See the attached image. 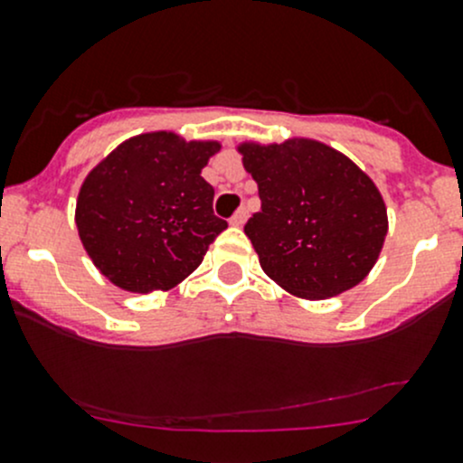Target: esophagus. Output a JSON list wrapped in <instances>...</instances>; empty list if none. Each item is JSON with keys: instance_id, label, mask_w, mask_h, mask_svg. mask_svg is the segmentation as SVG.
Returning <instances> with one entry per match:
<instances>
[{"instance_id": "obj_1", "label": "esophagus", "mask_w": 463, "mask_h": 463, "mask_svg": "<svg viewBox=\"0 0 463 463\" xmlns=\"http://www.w3.org/2000/svg\"><path fill=\"white\" fill-rule=\"evenodd\" d=\"M246 219H249V210H246V208H240V210H237V213L232 214V217H231V226H235V228L244 226Z\"/></svg>"}]
</instances>
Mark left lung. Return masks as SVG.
Returning a JSON list of instances; mask_svg holds the SVG:
<instances>
[{
  "mask_svg": "<svg viewBox=\"0 0 463 463\" xmlns=\"http://www.w3.org/2000/svg\"><path fill=\"white\" fill-rule=\"evenodd\" d=\"M237 151L262 201L244 226L262 271L309 300L360 285L389 231L387 205L369 174L309 137L241 142Z\"/></svg>",
  "mask_w": 463,
  "mask_h": 463,
  "instance_id": "left-lung-1",
  "label": "left lung"
}]
</instances>
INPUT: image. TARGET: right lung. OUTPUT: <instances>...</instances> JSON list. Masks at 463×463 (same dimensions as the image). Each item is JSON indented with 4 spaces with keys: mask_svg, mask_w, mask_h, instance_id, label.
Segmentation results:
<instances>
[{
    "mask_svg": "<svg viewBox=\"0 0 463 463\" xmlns=\"http://www.w3.org/2000/svg\"><path fill=\"white\" fill-rule=\"evenodd\" d=\"M222 142L174 131L128 137L85 176L74 222L101 276L133 294L185 280L228 223L214 217V190L201 169Z\"/></svg>",
    "mask_w": 463,
    "mask_h": 463,
    "instance_id": "obj_1",
    "label": "right lung"
}]
</instances>
